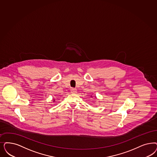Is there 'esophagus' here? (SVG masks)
Here are the masks:
<instances>
[{
	"mask_svg": "<svg viewBox=\"0 0 157 157\" xmlns=\"http://www.w3.org/2000/svg\"><path fill=\"white\" fill-rule=\"evenodd\" d=\"M77 92V90L75 89V88H71V92L72 93H76Z\"/></svg>",
	"mask_w": 157,
	"mask_h": 157,
	"instance_id": "1",
	"label": "esophagus"
}]
</instances>
